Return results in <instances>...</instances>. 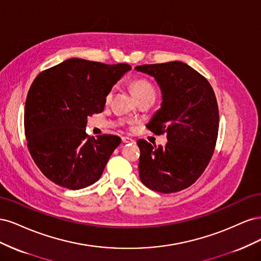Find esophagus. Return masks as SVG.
Masks as SVG:
<instances>
[{
    "instance_id": "obj_1",
    "label": "esophagus",
    "mask_w": 261,
    "mask_h": 261,
    "mask_svg": "<svg viewBox=\"0 0 261 261\" xmlns=\"http://www.w3.org/2000/svg\"><path fill=\"white\" fill-rule=\"evenodd\" d=\"M122 141L124 144H134V143H135V140L129 138V137H122Z\"/></svg>"
}]
</instances>
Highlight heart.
<instances>
[{
	"label": "heart",
	"instance_id": "b5f03b06",
	"mask_svg": "<svg viewBox=\"0 0 261 261\" xmlns=\"http://www.w3.org/2000/svg\"><path fill=\"white\" fill-rule=\"evenodd\" d=\"M132 90L135 94L137 100H140L146 97H155V89L152 84L146 80H136L132 83ZM112 91H110L107 94V101L111 100Z\"/></svg>",
	"mask_w": 261,
	"mask_h": 261
}]
</instances>
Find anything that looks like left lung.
<instances>
[{"mask_svg": "<svg viewBox=\"0 0 261 261\" xmlns=\"http://www.w3.org/2000/svg\"><path fill=\"white\" fill-rule=\"evenodd\" d=\"M135 69L152 76L160 87L161 108L147 127L168 138L164 147L137 141L139 178L155 192L183 191L199 178L215 151L219 130L215 91L206 78L179 61Z\"/></svg>", "mask_w": 261, "mask_h": 261, "instance_id": "8db88e82", "label": "left lung"}]
</instances>
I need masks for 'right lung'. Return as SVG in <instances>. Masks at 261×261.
I'll use <instances>...</instances> for the list:
<instances>
[{"label": "right lung", "instance_id": "add662e5", "mask_svg": "<svg viewBox=\"0 0 261 261\" xmlns=\"http://www.w3.org/2000/svg\"><path fill=\"white\" fill-rule=\"evenodd\" d=\"M130 65L69 59L43 70L31 84L25 106L28 150L45 177L68 189L101 177L121 138L90 137L87 117L101 113L107 94Z\"/></svg>", "mask_w": 261, "mask_h": 261}]
</instances>
